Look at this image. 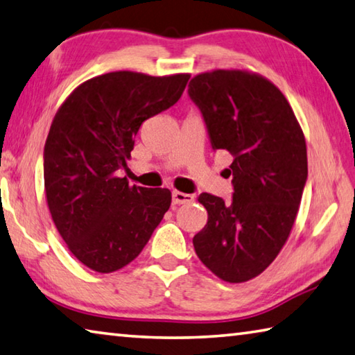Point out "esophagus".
Segmentation results:
<instances>
[{
	"mask_svg": "<svg viewBox=\"0 0 355 355\" xmlns=\"http://www.w3.org/2000/svg\"><path fill=\"white\" fill-rule=\"evenodd\" d=\"M194 200L191 194H184V192H180V191H173L172 192V202L173 205H183V203H189Z\"/></svg>",
	"mask_w": 355,
	"mask_h": 355,
	"instance_id": "34e87169",
	"label": "esophagus"
}]
</instances>
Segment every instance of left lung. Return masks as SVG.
Masks as SVG:
<instances>
[{
  "label": "left lung",
  "instance_id": "8db88e82",
  "mask_svg": "<svg viewBox=\"0 0 355 355\" xmlns=\"http://www.w3.org/2000/svg\"><path fill=\"white\" fill-rule=\"evenodd\" d=\"M188 92L212 149L234 157L233 200L198 196L208 222L192 243L217 278L247 282L276 259L293 228L307 180L304 133L281 89L253 71H206Z\"/></svg>",
  "mask_w": 355,
  "mask_h": 355
}]
</instances>
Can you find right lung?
<instances>
[{"instance_id":"right-lung-1","label":"right lung","mask_w":355,"mask_h":355,"mask_svg":"<svg viewBox=\"0 0 355 355\" xmlns=\"http://www.w3.org/2000/svg\"><path fill=\"white\" fill-rule=\"evenodd\" d=\"M191 74L113 71L80 83L57 110L44 144V194L77 261L112 273L137 257L169 209V189L130 186L127 166L141 124L183 94Z\"/></svg>"}]
</instances>
